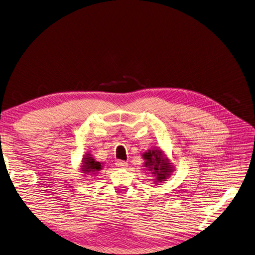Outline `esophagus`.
Wrapping results in <instances>:
<instances>
[{"instance_id":"obj_1","label":"esophagus","mask_w":255,"mask_h":255,"mask_svg":"<svg viewBox=\"0 0 255 255\" xmlns=\"http://www.w3.org/2000/svg\"><path fill=\"white\" fill-rule=\"evenodd\" d=\"M116 165H117L119 168H127L128 167V164H127V161H124V160H121V159H119V160H117V163H116Z\"/></svg>"}]
</instances>
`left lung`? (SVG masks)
<instances>
[{
  "label": "left lung",
  "mask_w": 255,
  "mask_h": 255,
  "mask_svg": "<svg viewBox=\"0 0 255 255\" xmlns=\"http://www.w3.org/2000/svg\"><path fill=\"white\" fill-rule=\"evenodd\" d=\"M142 157L144 159L143 168L152 176L151 180L156 185L166 181L174 172L173 164L166 156L165 152L158 147H153L144 152Z\"/></svg>",
  "instance_id": "8db88e82"
}]
</instances>
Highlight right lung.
Segmentation results:
<instances>
[{"label": "right lung", "mask_w": 255, "mask_h": 255, "mask_svg": "<svg viewBox=\"0 0 255 255\" xmlns=\"http://www.w3.org/2000/svg\"><path fill=\"white\" fill-rule=\"evenodd\" d=\"M102 169H103V164L96 160V158L89 152L83 155L81 165H80V171L84 177L97 176Z\"/></svg>", "instance_id": "add662e5"}]
</instances>
